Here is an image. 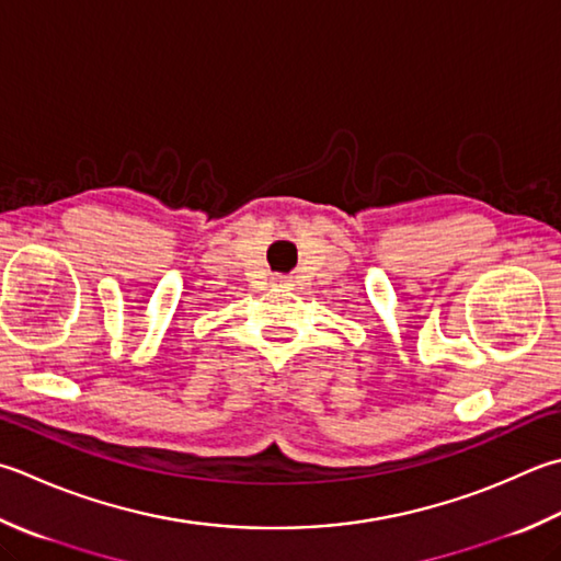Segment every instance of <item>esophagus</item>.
Here are the masks:
<instances>
[{
	"label": "esophagus",
	"mask_w": 561,
	"mask_h": 561,
	"mask_svg": "<svg viewBox=\"0 0 561 561\" xmlns=\"http://www.w3.org/2000/svg\"><path fill=\"white\" fill-rule=\"evenodd\" d=\"M272 287L287 289V287H291V277H282V274H277V277H272Z\"/></svg>",
	"instance_id": "obj_1"
}]
</instances>
